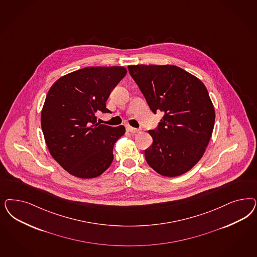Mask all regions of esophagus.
Listing matches in <instances>:
<instances>
[{
  "instance_id": "esophagus-1",
  "label": "esophagus",
  "mask_w": 257,
  "mask_h": 257,
  "mask_svg": "<svg viewBox=\"0 0 257 257\" xmlns=\"http://www.w3.org/2000/svg\"><path fill=\"white\" fill-rule=\"evenodd\" d=\"M125 128H126V131H127V132H130V133H139V130H138V128H134V127H133V126H131V125H126V127H125Z\"/></svg>"
}]
</instances>
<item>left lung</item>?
I'll return each mask as SVG.
<instances>
[{"mask_svg": "<svg viewBox=\"0 0 257 257\" xmlns=\"http://www.w3.org/2000/svg\"><path fill=\"white\" fill-rule=\"evenodd\" d=\"M128 72L152 112H164L149 131L148 164L163 176L184 174L201 159L213 133L215 109L206 87L174 65H131Z\"/></svg>", "mask_w": 257, "mask_h": 257, "instance_id": "1", "label": "left lung"}]
</instances>
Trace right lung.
<instances>
[{
	"label": "right lung",
	"instance_id": "right-lung-1",
	"mask_svg": "<svg viewBox=\"0 0 257 257\" xmlns=\"http://www.w3.org/2000/svg\"><path fill=\"white\" fill-rule=\"evenodd\" d=\"M126 74L122 66L86 67L60 77L50 88L42 110V133L52 157L81 179L102 174L113 160L124 125L97 123L110 112L106 101Z\"/></svg>",
	"mask_w": 257,
	"mask_h": 257
}]
</instances>
